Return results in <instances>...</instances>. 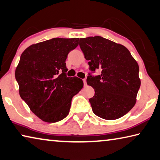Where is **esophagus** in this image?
<instances>
[{
    "label": "esophagus",
    "mask_w": 160,
    "mask_h": 160,
    "mask_svg": "<svg viewBox=\"0 0 160 160\" xmlns=\"http://www.w3.org/2000/svg\"><path fill=\"white\" fill-rule=\"evenodd\" d=\"M83 82H84V86L87 85V82H86V80L85 79H83Z\"/></svg>",
    "instance_id": "esophagus-1"
}]
</instances>
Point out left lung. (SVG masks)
Masks as SVG:
<instances>
[{
  "instance_id": "left-lung-1",
  "label": "left lung",
  "mask_w": 160,
  "mask_h": 160,
  "mask_svg": "<svg viewBox=\"0 0 160 160\" xmlns=\"http://www.w3.org/2000/svg\"><path fill=\"white\" fill-rule=\"evenodd\" d=\"M80 47L90 70L101 71L87 78L95 90L89 100L93 112L108 120L122 118L136 103L141 85L138 62L124 45L101 36L80 38Z\"/></svg>"
}]
</instances>
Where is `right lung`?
<instances>
[{
  "instance_id": "add662e5",
  "label": "right lung",
  "mask_w": 160,
  "mask_h": 160,
  "mask_svg": "<svg viewBox=\"0 0 160 160\" xmlns=\"http://www.w3.org/2000/svg\"><path fill=\"white\" fill-rule=\"evenodd\" d=\"M79 38H52L32 44L22 52L15 76L21 98L35 115L56 122L69 114L72 98L83 82L67 77L65 60Z\"/></svg>"
}]
</instances>
